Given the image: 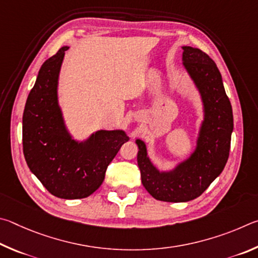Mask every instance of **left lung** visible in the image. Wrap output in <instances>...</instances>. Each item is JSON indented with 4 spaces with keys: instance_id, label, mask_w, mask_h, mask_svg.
I'll return each instance as SVG.
<instances>
[{
    "instance_id": "1",
    "label": "left lung",
    "mask_w": 258,
    "mask_h": 258,
    "mask_svg": "<svg viewBox=\"0 0 258 258\" xmlns=\"http://www.w3.org/2000/svg\"><path fill=\"white\" fill-rule=\"evenodd\" d=\"M182 64L200 92L204 119L196 147L189 157L168 171H160L147 155L145 143L136 139L142 183L157 201L181 203L201 196L227 164L233 115L215 62L191 46H182Z\"/></svg>"
}]
</instances>
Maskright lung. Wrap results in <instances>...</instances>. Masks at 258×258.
Returning <instances> with one entry per match:
<instances>
[{"label":"right lung","instance_id":"add662e5","mask_svg":"<svg viewBox=\"0 0 258 258\" xmlns=\"http://www.w3.org/2000/svg\"><path fill=\"white\" fill-rule=\"evenodd\" d=\"M69 48L63 46L40 67L22 116V145L29 170L47 190L63 200L92 195L125 142L123 130H97L85 141L68 132L58 105V75Z\"/></svg>","mask_w":258,"mask_h":258}]
</instances>
